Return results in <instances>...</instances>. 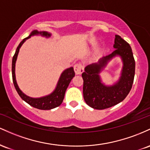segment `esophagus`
Wrapping results in <instances>:
<instances>
[{"instance_id":"obj_1","label":"esophagus","mask_w":150,"mask_h":150,"mask_svg":"<svg viewBox=\"0 0 150 150\" xmlns=\"http://www.w3.org/2000/svg\"><path fill=\"white\" fill-rule=\"evenodd\" d=\"M74 69L75 74L76 75L81 74L82 72L83 71V65H82L81 64H80V63L75 64L74 67Z\"/></svg>"}]
</instances>
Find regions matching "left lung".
<instances>
[{
	"label": "left lung",
	"instance_id": "8db88e82",
	"mask_svg": "<svg viewBox=\"0 0 150 150\" xmlns=\"http://www.w3.org/2000/svg\"><path fill=\"white\" fill-rule=\"evenodd\" d=\"M113 47L115 50L111 54L100 58L96 63L87 65L82 73L84 100L87 105L97 110L108 108L122 101L133 83L135 62L132 49L127 42L117 35ZM115 56H120L123 62L121 76L112 85H105L102 82L100 73Z\"/></svg>",
	"mask_w": 150,
	"mask_h": 150
}]
</instances>
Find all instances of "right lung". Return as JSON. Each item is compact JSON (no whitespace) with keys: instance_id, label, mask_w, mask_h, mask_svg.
Segmentation results:
<instances>
[{"instance_id":"obj_1","label":"right lung","mask_w":150,"mask_h":150,"mask_svg":"<svg viewBox=\"0 0 150 150\" xmlns=\"http://www.w3.org/2000/svg\"><path fill=\"white\" fill-rule=\"evenodd\" d=\"M35 35H41V36L45 37V38H50V37H51L52 34L46 31L39 32L37 30H33L28 38L23 40V41L19 44L18 47H17L16 53L13 57V61H12V76H13V83H14L15 88H16L17 92L19 94L21 98L26 103H28L31 106L34 107L35 108L40 109V110H51L54 108L59 106L62 104L64 98V94L67 87L69 85V83L73 79V77H74L75 73L73 67H70V68L67 69L64 71L60 76L56 88L53 91V92H52L47 96L40 98H33L28 96L23 93L20 89L16 81V63L20 49H21L23 44L26 41V40L30 38L32 36H35Z\"/></svg>"}]
</instances>
